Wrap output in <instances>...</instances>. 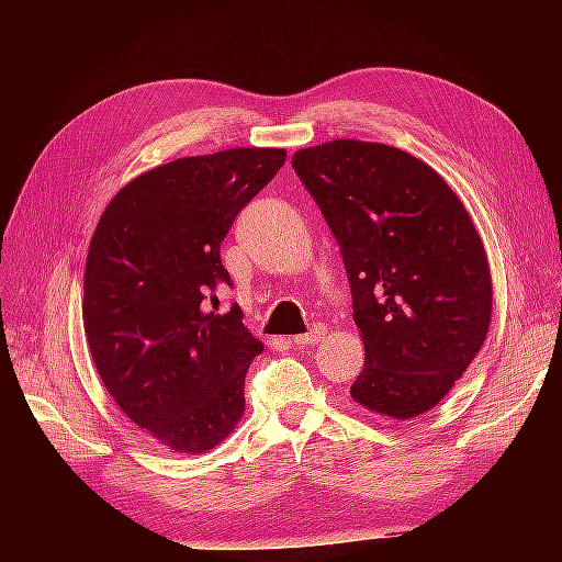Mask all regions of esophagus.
Segmentation results:
<instances>
[{"label": "esophagus", "instance_id": "obj_1", "mask_svg": "<svg viewBox=\"0 0 562 562\" xmlns=\"http://www.w3.org/2000/svg\"><path fill=\"white\" fill-rule=\"evenodd\" d=\"M326 335V326H314L310 333H302V335H295L293 337V342L295 345H300V347H304V345H316V342H321V337Z\"/></svg>", "mask_w": 562, "mask_h": 562}]
</instances>
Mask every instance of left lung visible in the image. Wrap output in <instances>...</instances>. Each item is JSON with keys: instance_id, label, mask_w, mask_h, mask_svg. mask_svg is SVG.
Returning <instances> with one entry per match:
<instances>
[{"instance_id": "left-lung-1", "label": "left lung", "mask_w": 562, "mask_h": 562, "mask_svg": "<svg viewBox=\"0 0 562 562\" xmlns=\"http://www.w3.org/2000/svg\"><path fill=\"white\" fill-rule=\"evenodd\" d=\"M293 168L339 244L366 363L351 396L411 419L481 351L492 316L487 255L464 203L431 166L363 140L300 149Z\"/></svg>"}]
</instances>
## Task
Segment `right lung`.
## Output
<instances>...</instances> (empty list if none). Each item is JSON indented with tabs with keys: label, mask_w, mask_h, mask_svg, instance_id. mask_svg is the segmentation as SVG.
Here are the masks:
<instances>
[{
	"label": "right lung",
	"mask_w": 562,
	"mask_h": 562,
	"mask_svg": "<svg viewBox=\"0 0 562 562\" xmlns=\"http://www.w3.org/2000/svg\"><path fill=\"white\" fill-rule=\"evenodd\" d=\"M285 164L283 149L187 157L131 180L95 227L83 271V330L110 396L176 452L225 440L244 415V382L262 342L239 304L220 244Z\"/></svg>",
	"instance_id": "obj_1"
}]
</instances>
